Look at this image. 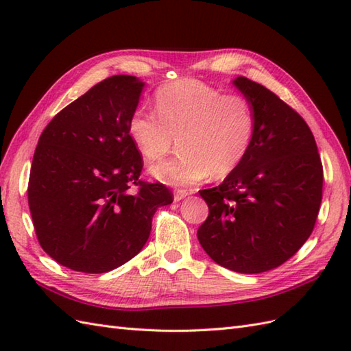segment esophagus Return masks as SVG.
Masks as SVG:
<instances>
[{"instance_id":"esophagus-1","label":"esophagus","mask_w":351,"mask_h":351,"mask_svg":"<svg viewBox=\"0 0 351 351\" xmlns=\"http://www.w3.org/2000/svg\"><path fill=\"white\" fill-rule=\"evenodd\" d=\"M190 195L189 191H185V190H176L175 191V195H173V199H175V202H180V200H182L184 197H187Z\"/></svg>"}]
</instances>
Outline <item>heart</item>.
Here are the masks:
<instances>
[{"label":"heart","instance_id":"obj_1","mask_svg":"<svg viewBox=\"0 0 351 351\" xmlns=\"http://www.w3.org/2000/svg\"><path fill=\"white\" fill-rule=\"evenodd\" d=\"M156 113L138 107L128 121L130 138L147 161L164 158L178 137L181 152L155 164L152 175L166 184L190 187L225 178L249 154L256 130L252 102L243 95H225L204 81L185 78L161 86Z\"/></svg>","mask_w":351,"mask_h":351}]
</instances>
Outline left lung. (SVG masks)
I'll use <instances>...</instances> for the list:
<instances>
[{"label":"left lung","instance_id":"obj_1","mask_svg":"<svg viewBox=\"0 0 351 351\" xmlns=\"http://www.w3.org/2000/svg\"><path fill=\"white\" fill-rule=\"evenodd\" d=\"M234 84L256 114L249 154L219 187L200 190L210 208L199 243L219 265L244 274L273 270L314 230L323 197V164L303 117L245 77Z\"/></svg>","mask_w":351,"mask_h":351}]
</instances>
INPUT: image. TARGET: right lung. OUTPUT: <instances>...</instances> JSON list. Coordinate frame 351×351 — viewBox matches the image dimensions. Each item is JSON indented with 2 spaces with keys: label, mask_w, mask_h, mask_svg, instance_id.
Here are the masks:
<instances>
[{
  "label": "right lung",
  "mask_w": 351,
  "mask_h": 351,
  "mask_svg": "<svg viewBox=\"0 0 351 351\" xmlns=\"http://www.w3.org/2000/svg\"><path fill=\"white\" fill-rule=\"evenodd\" d=\"M143 83L113 75L64 107L34 151L28 206L40 247L81 273H107L143 249L164 184L140 181L143 156L128 134Z\"/></svg>",
  "instance_id": "add662e5"
}]
</instances>
